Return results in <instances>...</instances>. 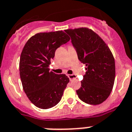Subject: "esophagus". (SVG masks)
Here are the masks:
<instances>
[{"label":"esophagus","instance_id":"obj_1","mask_svg":"<svg viewBox=\"0 0 132 132\" xmlns=\"http://www.w3.org/2000/svg\"><path fill=\"white\" fill-rule=\"evenodd\" d=\"M68 76L70 80H72L76 78V76L74 75V74H69V75H68Z\"/></svg>","mask_w":132,"mask_h":132}]
</instances>
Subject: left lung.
Listing matches in <instances>:
<instances>
[{"mask_svg":"<svg viewBox=\"0 0 132 132\" xmlns=\"http://www.w3.org/2000/svg\"><path fill=\"white\" fill-rule=\"evenodd\" d=\"M64 31L70 36L78 60L86 66L81 87L76 90L78 98L91 105L102 104L110 94L115 80V60L110 50L91 29Z\"/></svg>","mask_w":132,"mask_h":132,"instance_id":"1","label":"left lung"}]
</instances>
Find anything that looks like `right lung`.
<instances>
[{"label":"right lung","instance_id":"right-lung-1","mask_svg":"<svg viewBox=\"0 0 132 132\" xmlns=\"http://www.w3.org/2000/svg\"><path fill=\"white\" fill-rule=\"evenodd\" d=\"M62 30L38 33L27 41L19 64L23 90L34 106L41 109L55 106L61 100L70 80L65 74L50 72L55 51L70 40Z\"/></svg>","mask_w":132,"mask_h":132}]
</instances>
